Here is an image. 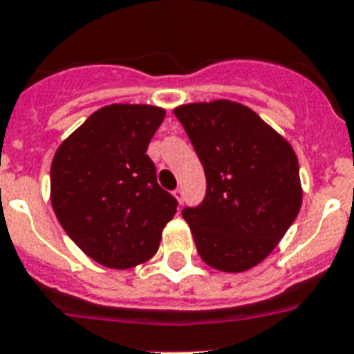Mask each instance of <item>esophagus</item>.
<instances>
[{
  "label": "esophagus",
  "instance_id": "esophagus-1",
  "mask_svg": "<svg viewBox=\"0 0 354 354\" xmlns=\"http://www.w3.org/2000/svg\"><path fill=\"white\" fill-rule=\"evenodd\" d=\"M174 195L177 197V201H179V203H183V188H177V190L174 192Z\"/></svg>",
  "mask_w": 354,
  "mask_h": 354
}]
</instances>
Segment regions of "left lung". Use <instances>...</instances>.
Segmentation results:
<instances>
[{
    "mask_svg": "<svg viewBox=\"0 0 354 354\" xmlns=\"http://www.w3.org/2000/svg\"><path fill=\"white\" fill-rule=\"evenodd\" d=\"M174 113L206 175L205 199L180 212L197 252L223 272L256 267L276 248L301 206L294 149L236 102L188 104Z\"/></svg>",
    "mask_w": 354,
    "mask_h": 354,
    "instance_id": "8db88e82",
    "label": "left lung"
}]
</instances>
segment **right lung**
<instances>
[{
  "label": "right lung",
  "mask_w": 354,
  "mask_h": 354,
  "mask_svg": "<svg viewBox=\"0 0 354 354\" xmlns=\"http://www.w3.org/2000/svg\"><path fill=\"white\" fill-rule=\"evenodd\" d=\"M166 111L113 104L98 109L56 151L50 203L67 236L97 263L131 268L157 252L177 199L157 183L148 144Z\"/></svg>",
  "instance_id": "right-lung-1"
}]
</instances>
